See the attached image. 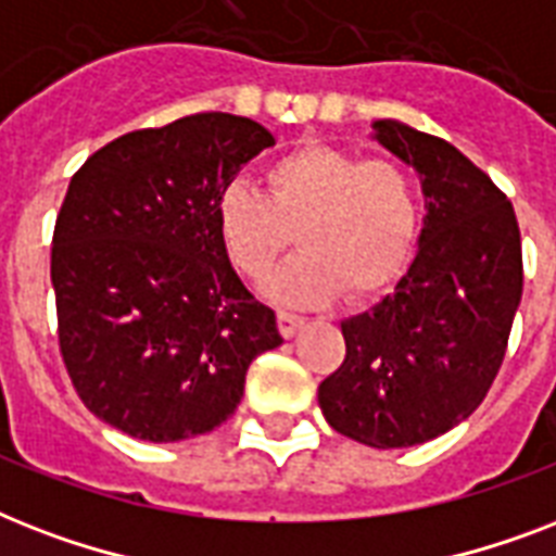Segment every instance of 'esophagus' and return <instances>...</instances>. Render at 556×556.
<instances>
[{"instance_id":"34e87169","label":"esophagus","mask_w":556,"mask_h":556,"mask_svg":"<svg viewBox=\"0 0 556 556\" xmlns=\"http://www.w3.org/2000/svg\"><path fill=\"white\" fill-rule=\"evenodd\" d=\"M277 326H279V334H282V338H294L296 331L305 326V317H300V314H291V312H279Z\"/></svg>"}]
</instances>
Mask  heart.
<instances>
[{
  "instance_id": "obj_1",
  "label": "heart",
  "mask_w": 556,
  "mask_h": 556,
  "mask_svg": "<svg viewBox=\"0 0 556 556\" xmlns=\"http://www.w3.org/2000/svg\"><path fill=\"white\" fill-rule=\"evenodd\" d=\"M268 195L230 181L216 195V236L227 262L262 286L294 242L305 248L274 282L279 303H352L387 294L413 262L421 195L397 161L329 143H303L265 169Z\"/></svg>"
}]
</instances>
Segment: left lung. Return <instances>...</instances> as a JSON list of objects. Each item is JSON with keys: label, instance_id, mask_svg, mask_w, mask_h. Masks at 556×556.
I'll return each mask as SVG.
<instances>
[{"label": "left lung", "instance_id": "obj_1", "mask_svg": "<svg viewBox=\"0 0 556 556\" xmlns=\"http://www.w3.org/2000/svg\"><path fill=\"white\" fill-rule=\"evenodd\" d=\"M427 195L418 256L371 312L340 323L346 357L317 389L326 421L366 447H415L462 424L500 375L522 300L508 195L453 143L375 124Z\"/></svg>", "mask_w": 556, "mask_h": 556}]
</instances>
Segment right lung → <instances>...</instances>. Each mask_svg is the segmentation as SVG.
Returning <instances> with one entry per match:
<instances>
[{
    "instance_id": "right-lung-1",
    "label": "right lung",
    "mask_w": 556,
    "mask_h": 556,
    "mask_svg": "<svg viewBox=\"0 0 556 556\" xmlns=\"http://www.w3.org/2000/svg\"><path fill=\"white\" fill-rule=\"evenodd\" d=\"M274 147L251 117L201 112L135 129L72 176L56 213V340L80 401L143 441L210 432L242 401L277 314L236 277L216 195Z\"/></svg>"
}]
</instances>
